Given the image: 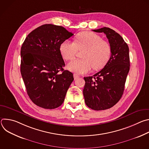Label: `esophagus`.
Returning a JSON list of instances; mask_svg holds the SVG:
<instances>
[{"instance_id": "1", "label": "esophagus", "mask_w": 149, "mask_h": 149, "mask_svg": "<svg viewBox=\"0 0 149 149\" xmlns=\"http://www.w3.org/2000/svg\"><path fill=\"white\" fill-rule=\"evenodd\" d=\"M74 79H78L79 78V76L78 75L74 74Z\"/></svg>"}]
</instances>
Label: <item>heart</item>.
<instances>
[{"mask_svg": "<svg viewBox=\"0 0 149 149\" xmlns=\"http://www.w3.org/2000/svg\"><path fill=\"white\" fill-rule=\"evenodd\" d=\"M78 51H83L81 59H74L68 63V69L77 74H86L93 68H102L111 55V48L100 36L92 32H82L75 36L74 42L63 41L59 45V52L63 59H72Z\"/></svg>", "mask_w": 149, "mask_h": 149, "instance_id": "heart-1", "label": "heart"}]
</instances>
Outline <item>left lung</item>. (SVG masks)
<instances>
[{"instance_id": "1", "label": "left lung", "mask_w": 149, "mask_h": 149, "mask_svg": "<svg viewBox=\"0 0 149 149\" xmlns=\"http://www.w3.org/2000/svg\"><path fill=\"white\" fill-rule=\"evenodd\" d=\"M93 31L104 33L111 48V56L103 69L93 76L84 77L85 102L89 108L98 111L113 107L123 94L130 70L129 48L123 38L109 28Z\"/></svg>"}]
</instances>
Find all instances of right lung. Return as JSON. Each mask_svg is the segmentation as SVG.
Segmentation results:
<instances>
[{
    "label": "right lung",
    "mask_w": 149,
    "mask_h": 149,
    "mask_svg": "<svg viewBox=\"0 0 149 149\" xmlns=\"http://www.w3.org/2000/svg\"><path fill=\"white\" fill-rule=\"evenodd\" d=\"M73 35L62 26L45 24L32 31L21 47V75L30 99L40 107L54 109L64 101L74 77L63 68L59 45Z\"/></svg>",
    "instance_id": "right-lung-1"
}]
</instances>
